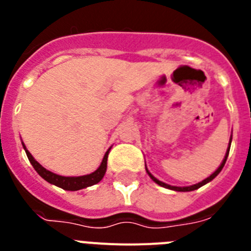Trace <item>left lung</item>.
Segmentation results:
<instances>
[{
	"label": "left lung",
	"mask_w": 251,
	"mask_h": 251,
	"mask_svg": "<svg viewBox=\"0 0 251 251\" xmlns=\"http://www.w3.org/2000/svg\"><path fill=\"white\" fill-rule=\"evenodd\" d=\"M231 139H232V134H231V137H230V141H229V147H227V150H226L225 157H224L223 162H221V165L219 166V167H217V170L215 171L214 174H212V175H210V176H208L207 178L202 179V181H201V182H199V183H195V185H191V186H185V187H179V186H171V185H168V183L162 182V181H159V179H157L156 177L153 176V175L151 174L150 171H148L147 166H146V171H147L148 176H150L151 178H152L153 181H154V182L157 183V185L162 186V187L168 188V190H172V191H177V192H188V191H194V190H197V188H200L201 186L206 185V183H208V182H210V181H212V179H214L215 177L217 176V175L220 174V172H221V170H223V168H224V166H225V162H226V159H227V156H229L230 146H231Z\"/></svg>",
	"instance_id": "8db88e82"
}]
</instances>
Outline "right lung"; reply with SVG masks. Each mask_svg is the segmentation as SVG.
<instances>
[{"instance_id":"1","label":"right lung","mask_w":251,"mask_h":251,"mask_svg":"<svg viewBox=\"0 0 251 251\" xmlns=\"http://www.w3.org/2000/svg\"><path fill=\"white\" fill-rule=\"evenodd\" d=\"M22 147H24V150H25L28 161H30V163L32 165V167L35 168V171H36L37 174L43 177L45 181H48L49 183L57 186V187L63 188V190H66V191H77V190L86 188V187H89V186L97 185L98 182H100L101 178H103L104 175H105L106 172V161H108V154H109V151L110 148H112L110 147L109 150L106 151L100 166H99L94 172H92V174L89 175H84V176L66 177V176H60V175L54 174V172H51V171L46 170L45 167H43V166L40 165L39 162L32 157V154L28 152L26 146L24 145V142H22Z\"/></svg>"}]
</instances>
